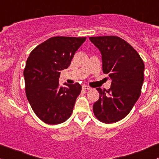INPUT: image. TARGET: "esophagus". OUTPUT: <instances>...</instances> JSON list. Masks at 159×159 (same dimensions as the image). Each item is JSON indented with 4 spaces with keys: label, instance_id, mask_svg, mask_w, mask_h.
<instances>
[{
    "label": "esophagus",
    "instance_id": "obj_1",
    "mask_svg": "<svg viewBox=\"0 0 159 159\" xmlns=\"http://www.w3.org/2000/svg\"><path fill=\"white\" fill-rule=\"evenodd\" d=\"M83 89H86V90H90V89H92V88L90 87V86H86V85H83Z\"/></svg>",
    "mask_w": 159,
    "mask_h": 159
}]
</instances>
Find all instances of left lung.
Returning a JSON list of instances; mask_svg holds the SVG:
<instances>
[{"instance_id": "1", "label": "left lung", "mask_w": 159, "mask_h": 159, "mask_svg": "<svg viewBox=\"0 0 159 159\" xmlns=\"http://www.w3.org/2000/svg\"><path fill=\"white\" fill-rule=\"evenodd\" d=\"M100 50L102 71L112 80L108 90L97 88L99 98L93 104V113L104 123L122 120L139 98L144 81L145 65L138 52L116 36L91 37Z\"/></svg>"}]
</instances>
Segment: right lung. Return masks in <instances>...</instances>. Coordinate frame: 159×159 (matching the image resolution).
Listing matches in <instances>:
<instances>
[{
  "instance_id": "right-lung-1",
  "label": "right lung",
  "mask_w": 159,
  "mask_h": 159,
  "mask_svg": "<svg viewBox=\"0 0 159 159\" xmlns=\"http://www.w3.org/2000/svg\"><path fill=\"white\" fill-rule=\"evenodd\" d=\"M86 39L51 37L36 47L27 58L24 70L26 96L34 113L45 123H62L73 112L81 86L76 83L62 87L59 78Z\"/></svg>"
}]
</instances>
